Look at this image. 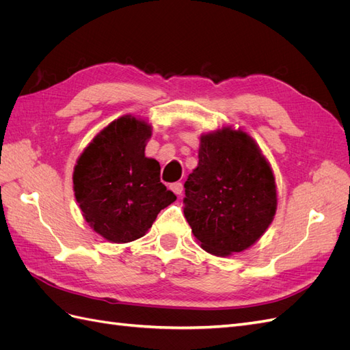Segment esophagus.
Here are the masks:
<instances>
[{
	"label": "esophagus",
	"instance_id": "1",
	"mask_svg": "<svg viewBox=\"0 0 350 350\" xmlns=\"http://www.w3.org/2000/svg\"><path fill=\"white\" fill-rule=\"evenodd\" d=\"M171 189L176 196H181L183 194V184L181 183H175V184L171 185Z\"/></svg>",
	"mask_w": 350,
	"mask_h": 350
}]
</instances>
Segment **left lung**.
<instances>
[{
	"mask_svg": "<svg viewBox=\"0 0 350 350\" xmlns=\"http://www.w3.org/2000/svg\"><path fill=\"white\" fill-rule=\"evenodd\" d=\"M184 187V216L193 235L217 257L251 248L278 210L269 161L247 131L234 126L200 135L198 165Z\"/></svg>",
	"mask_w": 350,
	"mask_h": 350,
	"instance_id": "1",
	"label": "left lung"
}]
</instances>
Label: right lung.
<instances>
[{"label": "right lung", "mask_w": 350, "mask_h": 350, "mask_svg": "<svg viewBox=\"0 0 350 350\" xmlns=\"http://www.w3.org/2000/svg\"><path fill=\"white\" fill-rule=\"evenodd\" d=\"M153 126L122 115L102 129L79 156L74 197L88 225L113 243L144 237L159 211L176 200L161 183V165L146 157Z\"/></svg>", "instance_id": "1"}]
</instances>
